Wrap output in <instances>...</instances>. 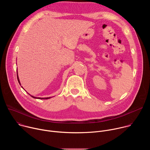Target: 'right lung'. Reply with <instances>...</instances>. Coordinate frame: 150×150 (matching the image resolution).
I'll return each instance as SVG.
<instances>
[{
	"mask_svg": "<svg viewBox=\"0 0 150 150\" xmlns=\"http://www.w3.org/2000/svg\"><path fill=\"white\" fill-rule=\"evenodd\" d=\"M17 72V79H18V82H19V83L20 84V85H21V83H20V81H19V77H18V71H16ZM22 88H23V87H21ZM29 95H30L29 93H28ZM30 96L31 97H32L33 98H37V99H49V98H52V97H45V98H41V97H34V96H31V95H30Z\"/></svg>",
	"mask_w": 150,
	"mask_h": 150,
	"instance_id": "right-lung-1",
	"label": "right lung"
}]
</instances>
